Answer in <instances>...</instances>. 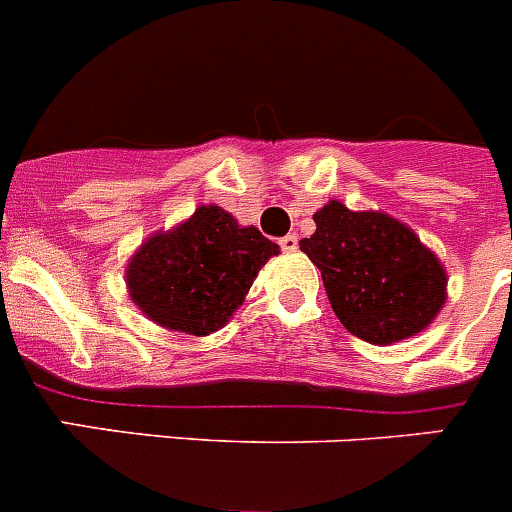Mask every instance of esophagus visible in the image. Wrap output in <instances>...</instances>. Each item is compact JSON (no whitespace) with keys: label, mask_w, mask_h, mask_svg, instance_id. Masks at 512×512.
I'll return each instance as SVG.
<instances>
[{"label":"esophagus","mask_w":512,"mask_h":512,"mask_svg":"<svg viewBox=\"0 0 512 512\" xmlns=\"http://www.w3.org/2000/svg\"><path fill=\"white\" fill-rule=\"evenodd\" d=\"M280 247H283V252H295L298 250V237L295 234H285L283 240H280Z\"/></svg>","instance_id":"obj_1"}]
</instances>
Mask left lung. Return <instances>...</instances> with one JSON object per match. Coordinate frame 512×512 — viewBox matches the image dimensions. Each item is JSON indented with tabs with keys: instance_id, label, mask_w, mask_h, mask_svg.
<instances>
[{
	"instance_id": "1",
	"label": "left lung",
	"mask_w": 512,
	"mask_h": 512,
	"mask_svg": "<svg viewBox=\"0 0 512 512\" xmlns=\"http://www.w3.org/2000/svg\"><path fill=\"white\" fill-rule=\"evenodd\" d=\"M300 250L321 270L338 321L361 341L389 346L422 333L447 300V272L429 247L384 212L328 202Z\"/></svg>"
}]
</instances>
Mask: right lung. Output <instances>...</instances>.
Returning <instances> with one entry per match:
<instances>
[{
    "instance_id": "add662e5",
    "label": "right lung",
    "mask_w": 512,
    "mask_h": 512,
    "mask_svg": "<svg viewBox=\"0 0 512 512\" xmlns=\"http://www.w3.org/2000/svg\"><path fill=\"white\" fill-rule=\"evenodd\" d=\"M278 252L257 227H240L222 207L202 204L133 252L128 295L159 326L209 336L232 318L260 267Z\"/></svg>"
}]
</instances>
